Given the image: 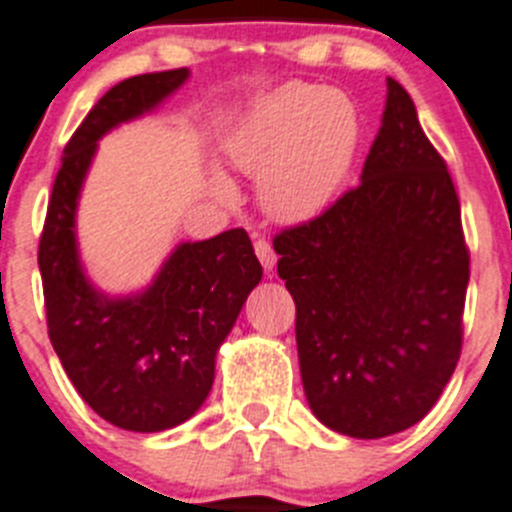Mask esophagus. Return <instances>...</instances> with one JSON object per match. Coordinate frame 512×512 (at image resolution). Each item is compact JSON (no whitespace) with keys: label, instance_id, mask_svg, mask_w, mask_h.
Masks as SVG:
<instances>
[{"label":"esophagus","instance_id":"34e87169","mask_svg":"<svg viewBox=\"0 0 512 512\" xmlns=\"http://www.w3.org/2000/svg\"><path fill=\"white\" fill-rule=\"evenodd\" d=\"M253 248H256V256H259L261 266H264L266 271L274 269L276 253H274V248H271V243L266 241V238H256V241H253Z\"/></svg>","mask_w":512,"mask_h":512}]
</instances>
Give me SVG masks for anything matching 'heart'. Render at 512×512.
Instances as JSON below:
<instances>
[{"label":"heart","mask_w":512,"mask_h":512,"mask_svg":"<svg viewBox=\"0 0 512 512\" xmlns=\"http://www.w3.org/2000/svg\"><path fill=\"white\" fill-rule=\"evenodd\" d=\"M360 139L353 98L340 88L287 86L266 98L228 144L241 172L261 175L266 213L302 220L325 208L348 172ZM220 190L228 185L220 182Z\"/></svg>","instance_id":"heart-1"}]
</instances>
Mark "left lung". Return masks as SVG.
I'll return each instance as SVG.
<instances>
[{
    "mask_svg": "<svg viewBox=\"0 0 512 512\" xmlns=\"http://www.w3.org/2000/svg\"><path fill=\"white\" fill-rule=\"evenodd\" d=\"M274 251L314 416L355 439L424 419L462 353L470 248L447 162L393 78L358 185Z\"/></svg>",
    "mask_w": 512,
    "mask_h": 512,
    "instance_id": "obj_1",
    "label": "left lung"
}]
</instances>
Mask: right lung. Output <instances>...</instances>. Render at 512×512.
I'll list each match as a JSON object with an SVG mask.
<instances>
[{"label": "right lung", "instance_id": "right-lung-1", "mask_svg": "<svg viewBox=\"0 0 512 512\" xmlns=\"http://www.w3.org/2000/svg\"><path fill=\"white\" fill-rule=\"evenodd\" d=\"M185 78L187 68L134 75L98 98L65 144L37 246L48 335L70 383L101 419L144 434L172 429L203 406L220 342L261 281L243 228L182 243L137 299L101 297L78 264L75 200L96 139L157 106Z\"/></svg>", "mask_w": 512, "mask_h": 512}]
</instances>
